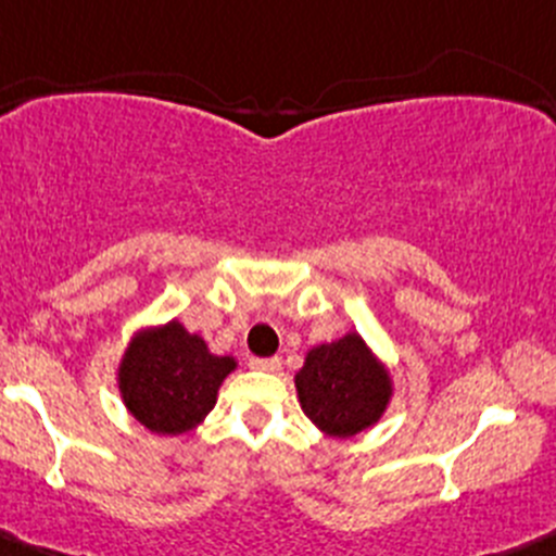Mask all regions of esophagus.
<instances>
[{
  "label": "esophagus",
  "instance_id": "34e87169",
  "mask_svg": "<svg viewBox=\"0 0 556 556\" xmlns=\"http://www.w3.org/2000/svg\"><path fill=\"white\" fill-rule=\"evenodd\" d=\"M251 369H260V371H278L280 369V358H251Z\"/></svg>",
  "mask_w": 556,
  "mask_h": 556
}]
</instances>
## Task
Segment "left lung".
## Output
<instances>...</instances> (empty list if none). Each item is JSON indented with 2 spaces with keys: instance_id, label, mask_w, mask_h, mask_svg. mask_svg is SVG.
I'll return each mask as SVG.
<instances>
[{
  "instance_id": "left-lung-1",
  "label": "left lung",
  "mask_w": 556,
  "mask_h": 556,
  "mask_svg": "<svg viewBox=\"0 0 556 556\" xmlns=\"http://www.w3.org/2000/svg\"><path fill=\"white\" fill-rule=\"evenodd\" d=\"M294 386L302 412L337 439L375 426L393 396L391 375L356 331L311 348Z\"/></svg>"
}]
</instances>
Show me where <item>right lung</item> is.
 Instances as JSON below:
<instances>
[{
    "mask_svg": "<svg viewBox=\"0 0 556 556\" xmlns=\"http://www.w3.org/2000/svg\"><path fill=\"white\" fill-rule=\"evenodd\" d=\"M232 356H214L203 337L179 320L136 331L117 369V386L130 415L163 437H179L214 409Z\"/></svg>",
    "mask_w": 556,
    "mask_h": 556,
    "instance_id": "1",
    "label": "right lung"
}]
</instances>
